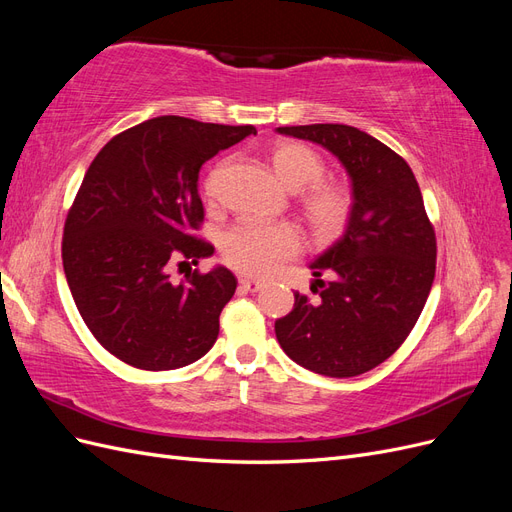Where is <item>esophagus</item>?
<instances>
[{
  "label": "esophagus",
  "instance_id": "34e87169",
  "mask_svg": "<svg viewBox=\"0 0 512 512\" xmlns=\"http://www.w3.org/2000/svg\"><path fill=\"white\" fill-rule=\"evenodd\" d=\"M239 284H241L243 290H250V292H258V290L265 288V284H262L260 280H252V277H241Z\"/></svg>",
  "mask_w": 512,
  "mask_h": 512
}]
</instances>
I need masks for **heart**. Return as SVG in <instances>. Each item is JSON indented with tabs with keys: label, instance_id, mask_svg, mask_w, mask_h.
I'll list each match as a JSON object with an SVG mask.
<instances>
[{
	"label": "heart",
	"instance_id": "1",
	"mask_svg": "<svg viewBox=\"0 0 512 512\" xmlns=\"http://www.w3.org/2000/svg\"><path fill=\"white\" fill-rule=\"evenodd\" d=\"M271 166L290 190L301 191V207L314 235L329 239L342 232L352 215V192L348 185L320 179L324 162L312 147L294 141L277 143L271 149ZM207 196L215 192V175L205 183ZM222 258L228 267L245 275H265L277 262L299 252L301 237L290 224L241 222L222 235Z\"/></svg>",
	"mask_w": 512,
	"mask_h": 512
}]
</instances>
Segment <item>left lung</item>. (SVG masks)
I'll use <instances>...</instances> for the list:
<instances>
[{"mask_svg": "<svg viewBox=\"0 0 512 512\" xmlns=\"http://www.w3.org/2000/svg\"><path fill=\"white\" fill-rule=\"evenodd\" d=\"M277 132L331 151L354 200L344 235L309 265L320 299L294 292L292 312L275 320L277 342L314 374H365L406 342L436 275V232L421 188L404 158L359 128L312 123ZM322 274L332 282L324 285Z\"/></svg>", "mask_w": 512, "mask_h": 512, "instance_id": "8db88e82", "label": "left lung"}]
</instances>
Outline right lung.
<instances>
[{"instance_id":"1","label":"right lung","mask_w":512,"mask_h":512,"mask_svg":"<svg viewBox=\"0 0 512 512\" xmlns=\"http://www.w3.org/2000/svg\"><path fill=\"white\" fill-rule=\"evenodd\" d=\"M256 134L164 115L113 136L87 168L61 241L79 314L119 361L147 371L179 369L215 344L220 314L237 290L226 267L173 284L168 265L213 254L192 235L205 218L200 166ZM179 262V265H183Z\"/></svg>"}]
</instances>
